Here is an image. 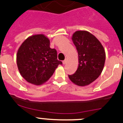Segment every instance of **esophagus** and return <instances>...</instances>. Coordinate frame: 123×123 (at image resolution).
<instances>
[{"label":"esophagus","instance_id":"34e87169","mask_svg":"<svg viewBox=\"0 0 123 123\" xmlns=\"http://www.w3.org/2000/svg\"><path fill=\"white\" fill-rule=\"evenodd\" d=\"M66 62H67V60H63V64H65L66 63Z\"/></svg>","mask_w":123,"mask_h":123}]
</instances>
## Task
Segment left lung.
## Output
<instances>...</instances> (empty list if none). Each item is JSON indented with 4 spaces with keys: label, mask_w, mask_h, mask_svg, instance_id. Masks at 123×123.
I'll list each match as a JSON object with an SVG mask.
<instances>
[{
    "label": "left lung",
    "mask_w": 123,
    "mask_h": 123,
    "mask_svg": "<svg viewBox=\"0 0 123 123\" xmlns=\"http://www.w3.org/2000/svg\"><path fill=\"white\" fill-rule=\"evenodd\" d=\"M72 40L78 54V67L70 81L78 86H86L95 81L102 72L105 62V51L100 41L85 30L73 34Z\"/></svg>",
    "instance_id": "left-lung-1"
}]
</instances>
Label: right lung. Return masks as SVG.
Instances as JSON below:
<instances>
[{
    "mask_svg": "<svg viewBox=\"0 0 123 123\" xmlns=\"http://www.w3.org/2000/svg\"><path fill=\"white\" fill-rule=\"evenodd\" d=\"M49 39L43 34L29 36L17 54L21 75L32 84L39 86L48 81L62 62L57 60L56 49L49 47Z\"/></svg>",
    "mask_w": 123,
    "mask_h": 123,
    "instance_id": "right-lung-1",
    "label": "right lung"
}]
</instances>
